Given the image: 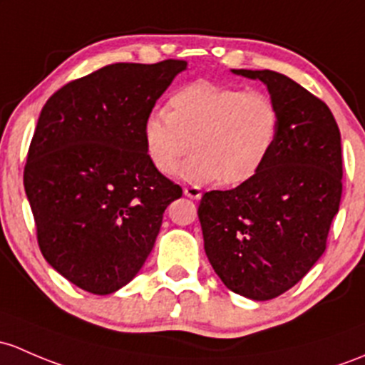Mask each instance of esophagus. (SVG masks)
<instances>
[{"label": "esophagus", "instance_id": "1", "mask_svg": "<svg viewBox=\"0 0 365 365\" xmlns=\"http://www.w3.org/2000/svg\"><path fill=\"white\" fill-rule=\"evenodd\" d=\"M183 194H185L187 197L195 199V201H197V199H201V195H202L199 187H185V189H183Z\"/></svg>", "mask_w": 365, "mask_h": 365}]
</instances>
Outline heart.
<instances>
[{
    "instance_id": "heart-1",
    "label": "heart",
    "mask_w": 365,
    "mask_h": 365,
    "mask_svg": "<svg viewBox=\"0 0 365 365\" xmlns=\"http://www.w3.org/2000/svg\"><path fill=\"white\" fill-rule=\"evenodd\" d=\"M279 110L262 91H245L197 80L171 92L168 112L153 110L143 122L145 152L157 171L171 175L183 153L180 176L201 185L253 178L273 152Z\"/></svg>"
}]
</instances>
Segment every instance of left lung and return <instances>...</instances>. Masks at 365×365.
<instances>
[{"mask_svg": "<svg viewBox=\"0 0 365 365\" xmlns=\"http://www.w3.org/2000/svg\"><path fill=\"white\" fill-rule=\"evenodd\" d=\"M260 80L279 110L269 159L232 190L202 195L197 215L210 264L225 287L269 301L292 289L325 252L343 192L341 134L322 99L271 70H231Z\"/></svg>", "mask_w": 365, "mask_h": 365, "instance_id": "1", "label": "left lung"}]
</instances>
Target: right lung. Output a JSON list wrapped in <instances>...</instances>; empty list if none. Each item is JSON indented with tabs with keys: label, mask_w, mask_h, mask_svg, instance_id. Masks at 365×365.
<instances>
[{
	"label": "right lung",
	"mask_w": 365,
	"mask_h": 365,
	"mask_svg": "<svg viewBox=\"0 0 365 365\" xmlns=\"http://www.w3.org/2000/svg\"><path fill=\"white\" fill-rule=\"evenodd\" d=\"M185 61L117 63L45 103L24 189L45 260L91 294L117 292L150 255L182 189L153 168L143 122Z\"/></svg>",
	"instance_id": "obj_1"
}]
</instances>
